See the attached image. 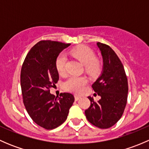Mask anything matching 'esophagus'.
<instances>
[{
    "label": "esophagus",
    "mask_w": 149,
    "mask_h": 149,
    "mask_svg": "<svg viewBox=\"0 0 149 149\" xmlns=\"http://www.w3.org/2000/svg\"><path fill=\"white\" fill-rule=\"evenodd\" d=\"M74 97H75V100H76V101H78V100H79L81 99V97H79V96H78V95H75Z\"/></svg>",
    "instance_id": "obj_1"
}]
</instances>
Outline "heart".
<instances>
[{
	"label": "heart",
	"instance_id": "b5f03b06",
	"mask_svg": "<svg viewBox=\"0 0 149 149\" xmlns=\"http://www.w3.org/2000/svg\"><path fill=\"white\" fill-rule=\"evenodd\" d=\"M72 54L76 57L84 65L86 69L91 73H97L100 70V63L96 60V55L91 48L86 46H80L72 50ZM67 57L64 52H61L57 57L55 61V67L60 74H63L65 71V65ZM88 80L85 77L72 76L68 78L63 83V88L69 91L79 93L84 89Z\"/></svg>",
	"mask_w": 149,
	"mask_h": 149
}]
</instances>
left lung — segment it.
I'll use <instances>...</instances> for the list:
<instances>
[{
    "instance_id": "1",
    "label": "left lung",
    "mask_w": 149,
    "mask_h": 149,
    "mask_svg": "<svg viewBox=\"0 0 149 149\" xmlns=\"http://www.w3.org/2000/svg\"><path fill=\"white\" fill-rule=\"evenodd\" d=\"M103 60L102 71L92 84L101 99L85 110L86 118L91 124L102 129L113 126L121 118L127 104L128 85L124 67L115 51L109 46L97 42Z\"/></svg>"
}]
</instances>
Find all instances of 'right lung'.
<instances>
[{
    "label": "right lung",
    "instance_id": "1",
    "mask_svg": "<svg viewBox=\"0 0 149 149\" xmlns=\"http://www.w3.org/2000/svg\"><path fill=\"white\" fill-rule=\"evenodd\" d=\"M70 45L51 40L39 42L28 52L21 70L25 108L33 121L47 130L56 128L65 121L74 102L70 93L55 97L49 92L59 79L57 57Z\"/></svg>",
    "mask_w": 149,
    "mask_h": 149
}]
</instances>
